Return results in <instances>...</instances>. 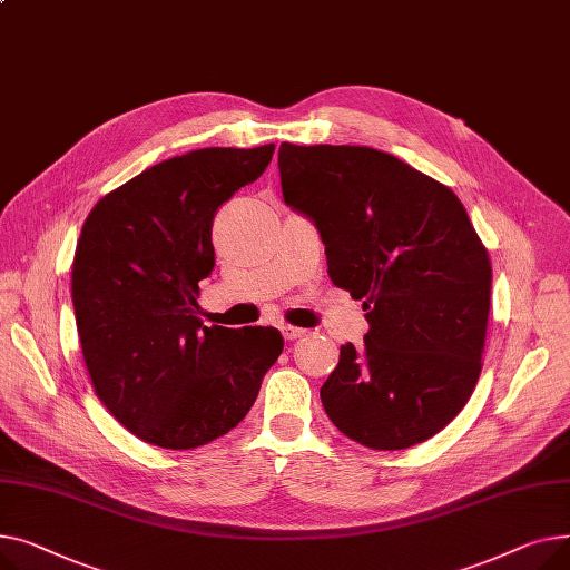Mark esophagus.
Returning a JSON list of instances; mask_svg holds the SVG:
<instances>
[{
  "label": "esophagus",
  "instance_id": "34e87169",
  "mask_svg": "<svg viewBox=\"0 0 570 570\" xmlns=\"http://www.w3.org/2000/svg\"><path fill=\"white\" fill-rule=\"evenodd\" d=\"M281 331H283L285 341H296V338H304V336H308V331H306V328L289 326V324H283V326H281Z\"/></svg>",
  "mask_w": 570,
  "mask_h": 570
}]
</instances>
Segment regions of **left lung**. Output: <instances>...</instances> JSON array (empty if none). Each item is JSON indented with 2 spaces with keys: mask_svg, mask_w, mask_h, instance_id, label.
<instances>
[{
  "mask_svg": "<svg viewBox=\"0 0 570 570\" xmlns=\"http://www.w3.org/2000/svg\"><path fill=\"white\" fill-rule=\"evenodd\" d=\"M278 167L285 205L315 223L333 285L371 324L320 389L326 416L375 451L430 440L483 367L492 266L470 216L449 186L371 147L283 142Z\"/></svg>",
  "mask_w": 570,
  "mask_h": 570,
  "instance_id": "8db88e82",
  "label": "left lung"
}]
</instances>
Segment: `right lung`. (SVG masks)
<instances>
[{
    "mask_svg": "<svg viewBox=\"0 0 570 570\" xmlns=\"http://www.w3.org/2000/svg\"><path fill=\"white\" fill-rule=\"evenodd\" d=\"M276 145L167 158L100 197L73 257L87 373L108 412L147 444L205 446L248 414L283 352L274 326H205L199 281L214 269L218 207L253 184Z\"/></svg>",
    "mask_w": 570,
    "mask_h": 570,
    "instance_id": "right-lung-1",
    "label": "right lung"
}]
</instances>
